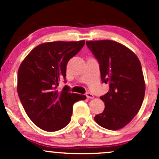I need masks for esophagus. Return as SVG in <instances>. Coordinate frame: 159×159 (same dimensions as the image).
Instances as JSON below:
<instances>
[{
	"label": "esophagus",
	"mask_w": 159,
	"mask_h": 159,
	"mask_svg": "<svg viewBox=\"0 0 159 159\" xmlns=\"http://www.w3.org/2000/svg\"><path fill=\"white\" fill-rule=\"evenodd\" d=\"M85 95L87 96L88 98H94V95H93V94H91V92H87L85 94Z\"/></svg>",
	"instance_id": "esophagus-1"
}]
</instances>
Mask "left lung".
Instances as JSON below:
<instances>
[{
  "mask_svg": "<svg viewBox=\"0 0 159 159\" xmlns=\"http://www.w3.org/2000/svg\"><path fill=\"white\" fill-rule=\"evenodd\" d=\"M86 44L98 62L102 83L109 84L108 92L100 97L105 110L94 117V121L105 129H121L137 115L145 97L140 61L134 52L116 41H86Z\"/></svg>",
  "mask_w": 159,
  "mask_h": 159,
  "instance_id": "obj_1",
  "label": "left lung"
}]
</instances>
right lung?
Instances as JSON below:
<instances>
[{"label": "right lung", "mask_w": 159, "mask_h": 159, "mask_svg": "<svg viewBox=\"0 0 159 159\" xmlns=\"http://www.w3.org/2000/svg\"><path fill=\"white\" fill-rule=\"evenodd\" d=\"M84 41H54L37 46L20 64L17 72V93L30 119L38 127L55 131L68 125L73 105L84 100L85 95L69 92L65 86L57 87L65 81L68 61L76 55Z\"/></svg>", "instance_id": "right-lung-1"}]
</instances>
